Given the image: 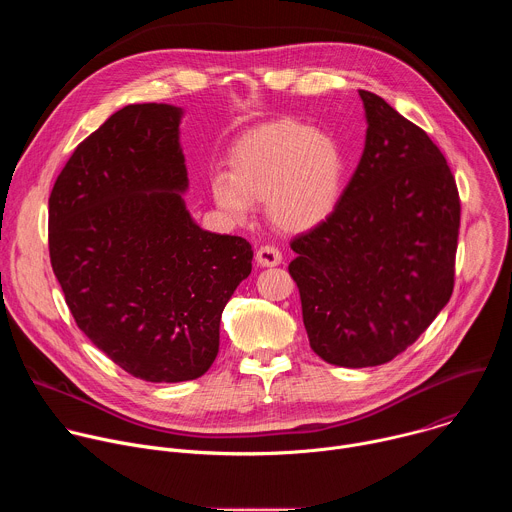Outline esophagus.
Masks as SVG:
<instances>
[{"instance_id": "obj_1", "label": "esophagus", "mask_w": 512, "mask_h": 512, "mask_svg": "<svg viewBox=\"0 0 512 512\" xmlns=\"http://www.w3.org/2000/svg\"><path fill=\"white\" fill-rule=\"evenodd\" d=\"M255 259H257V263H259L261 267H275V265H279V263L283 261L281 251H279L275 245H263V247H259Z\"/></svg>"}]
</instances>
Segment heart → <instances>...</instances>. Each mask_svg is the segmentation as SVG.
<instances>
[{
    "mask_svg": "<svg viewBox=\"0 0 512 512\" xmlns=\"http://www.w3.org/2000/svg\"><path fill=\"white\" fill-rule=\"evenodd\" d=\"M229 164L231 174L210 180L214 204L233 221H245L251 202H265L269 221L287 233L320 225L334 210L344 180L336 139L291 119L245 133Z\"/></svg>",
    "mask_w": 512,
    "mask_h": 512,
    "instance_id": "b5f03b06",
    "label": "heart"
}]
</instances>
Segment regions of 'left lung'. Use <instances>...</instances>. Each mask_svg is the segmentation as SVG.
Listing matches in <instances>:
<instances>
[{
  "mask_svg": "<svg viewBox=\"0 0 512 512\" xmlns=\"http://www.w3.org/2000/svg\"><path fill=\"white\" fill-rule=\"evenodd\" d=\"M362 158L326 221L298 235L289 275L312 350L377 367L407 350L454 291L460 196L429 135L375 93Z\"/></svg>",
  "mask_w": 512,
  "mask_h": 512,
  "instance_id": "8db88e82",
  "label": "left lung"
}]
</instances>
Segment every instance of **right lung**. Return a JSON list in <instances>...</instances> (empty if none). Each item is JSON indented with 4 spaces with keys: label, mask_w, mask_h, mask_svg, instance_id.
<instances>
[{
    "label": "right lung",
    "mask_w": 512,
    "mask_h": 512,
    "mask_svg": "<svg viewBox=\"0 0 512 512\" xmlns=\"http://www.w3.org/2000/svg\"><path fill=\"white\" fill-rule=\"evenodd\" d=\"M182 109L127 105L77 145L48 198V249L87 338L135 379L202 377L249 277L243 237L200 229L182 192Z\"/></svg>",
    "instance_id": "add662e5"
}]
</instances>
